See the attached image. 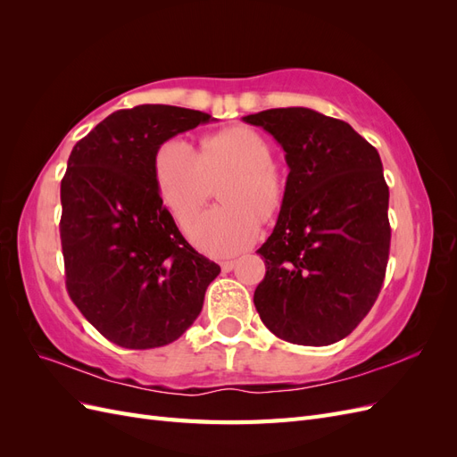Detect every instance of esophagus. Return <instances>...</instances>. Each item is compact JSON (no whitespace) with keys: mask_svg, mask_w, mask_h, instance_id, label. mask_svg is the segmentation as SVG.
Listing matches in <instances>:
<instances>
[{"mask_svg":"<svg viewBox=\"0 0 457 457\" xmlns=\"http://www.w3.org/2000/svg\"><path fill=\"white\" fill-rule=\"evenodd\" d=\"M234 267H237V261H223V262H220V269H223V272H230Z\"/></svg>","mask_w":457,"mask_h":457,"instance_id":"obj_1","label":"esophagus"}]
</instances>
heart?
Returning a JSON list of instances; mask_svg holds the SVG:
<instances>
[{
  "label": "heart",
  "instance_id": "1",
  "mask_svg": "<svg viewBox=\"0 0 457 457\" xmlns=\"http://www.w3.org/2000/svg\"><path fill=\"white\" fill-rule=\"evenodd\" d=\"M220 180L223 205L192 220L188 237L198 250L227 257L247 250L286 198L282 171L272 146L257 129L234 126L204 137L200 150L185 139L165 141L154 158L158 196L177 223H187Z\"/></svg>",
  "mask_w": 457,
  "mask_h": 457
}]
</instances>
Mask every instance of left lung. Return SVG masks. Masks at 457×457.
Returning a JSON list of instances; mask_svg holds the SVG:
<instances>
[{"label": "left lung", "instance_id": "obj_1", "mask_svg": "<svg viewBox=\"0 0 457 457\" xmlns=\"http://www.w3.org/2000/svg\"><path fill=\"white\" fill-rule=\"evenodd\" d=\"M286 152V198L257 253L267 274L255 309L276 337L322 347L364 320L389 261V187L378 150L347 121L316 110L244 116Z\"/></svg>", "mask_w": 457, "mask_h": 457}]
</instances>
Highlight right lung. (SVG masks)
I'll list each match as a JSON object with an SVG mask.
<instances>
[{
  "label": "right lung",
  "mask_w": 457,
  "mask_h": 457,
  "mask_svg": "<svg viewBox=\"0 0 457 457\" xmlns=\"http://www.w3.org/2000/svg\"><path fill=\"white\" fill-rule=\"evenodd\" d=\"M210 120L170 104L118 110L68 158L59 225L66 289L120 347L154 349L181 337L220 272L183 238L154 183L158 148Z\"/></svg>",
  "instance_id": "obj_1"
}]
</instances>
